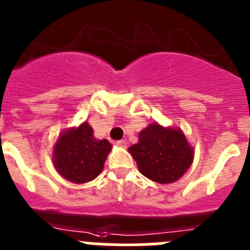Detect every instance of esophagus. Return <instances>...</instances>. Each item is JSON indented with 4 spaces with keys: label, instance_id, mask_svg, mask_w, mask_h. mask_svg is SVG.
Segmentation results:
<instances>
[{
    "label": "esophagus",
    "instance_id": "34e87169",
    "mask_svg": "<svg viewBox=\"0 0 250 250\" xmlns=\"http://www.w3.org/2000/svg\"><path fill=\"white\" fill-rule=\"evenodd\" d=\"M117 146H118V147H121V148H127V141H118L117 142Z\"/></svg>",
    "mask_w": 250,
    "mask_h": 250
}]
</instances>
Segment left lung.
Returning <instances> with one entry per match:
<instances>
[{
  "label": "left lung",
  "mask_w": 250,
  "mask_h": 250,
  "mask_svg": "<svg viewBox=\"0 0 250 250\" xmlns=\"http://www.w3.org/2000/svg\"><path fill=\"white\" fill-rule=\"evenodd\" d=\"M142 174L161 184L177 182L189 169L194 148L181 128L154 122L138 134V142L128 148Z\"/></svg>",
  "instance_id": "obj_1"
}]
</instances>
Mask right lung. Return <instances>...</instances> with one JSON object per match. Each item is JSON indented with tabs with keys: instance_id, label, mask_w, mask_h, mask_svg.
I'll return each instance as SVG.
<instances>
[{
	"instance_id": "right-lung-1",
	"label": "right lung",
	"mask_w": 250,
	"mask_h": 250,
	"mask_svg": "<svg viewBox=\"0 0 250 250\" xmlns=\"http://www.w3.org/2000/svg\"><path fill=\"white\" fill-rule=\"evenodd\" d=\"M111 150V143L107 139L96 138L93 128L88 122H83L58 136L53 146V166L67 181L87 183L102 172Z\"/></svg>"
}]
</instances>
